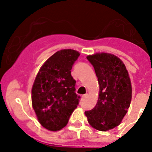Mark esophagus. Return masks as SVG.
Wrapping results in <instances>:
<instances>
[{
    "mask_svg": "<svg viewBox=\"0 0 152 152\" xmlns=\"http://www.w3.org/2000/svg\"><path fill=\"white\" fill-rule=\"evenodd\" d=\"M87 96H88V95H82V99H86V98H87Z\"/></svg>",
    "mask_w": 152,
    "mask_h": 152,
    "instance_id": "1",
    "label": "esophagus"
}]
</instances>
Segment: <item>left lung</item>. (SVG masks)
Here are the masks:
<instances>
[{
    "mask_svg": "<svg viewBox=\"0 0 152 152\" xmlns=\"http://www.w3.org/2000/svg\"><path fill=\"white\" fill-rule=\"evenodd\" d=\"M99 85V99L92 110L85 111L91 127L106 132L117 127L128 112L132 100L129 75L122 61L107 53L88 55Z\"/></svg>",
    "mask_w": 152,
    "mask_h": 152,
    "instance_id": "8db88e82",
    "label": "left lung"
}]
</instances>
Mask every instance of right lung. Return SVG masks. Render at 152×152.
Returning <instances> with one entry per match:
<instances>
[{"label":"right lung","instance_id":"obj_1","mask_svg":"<svg viewBox=\"0 0 152 152\" xmlns=\"http://www.w3.org/2000/svg\"><path fill=\"white\" fill-rule=\"evenodd\" d=\"M78 51L67 49L56 52L40 68L32 86L31 101L37 118L44 128L58 131L66 126L77 107L76 80L71 75Z\"/></svg>","mask_w":152,"mask_h":152}]
</instances>
